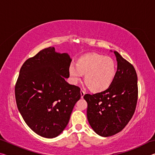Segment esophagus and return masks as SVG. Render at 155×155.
Returning <instances> with one entry per match:
<instances>
[{
    "label": "esophagus",
    "instance_id": "1",
    "mask_svg": "<svg viewBox=\"0 0 155 155\" xmlns=\"http://www.w3.org/2000/svg\"><path fill=\"white\" fill-rule=\"evenodd\" d=\"M85 92L83 90H81V98H83V96H84V95H85Z\"/></svg>",
    "mask_w": 155,
    "mask_h": 155
}]
</instances>
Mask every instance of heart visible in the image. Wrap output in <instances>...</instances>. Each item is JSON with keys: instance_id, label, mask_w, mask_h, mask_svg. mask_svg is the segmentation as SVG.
<instances>
[{"instance_id": "heart-1", "label": "heart", "mask_w": 155, "mask_h": 155, "mask_svg": "<svg viewBox=\"0 0 155 155\" xmlns=\"http://www.w3.org/2000/svg\"><path fill=\"white\" fill-rule=\"evenodd\" d=\"M117 67L114 59L109 57L96 53L87 54L81 57L71 65L69 74L72 83H77L82 76L84 82L93 92H102L107 90L116 76Z\"/></svg>"}]
</instances>
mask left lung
<instances>
[{
  "mask_svg": "<svg viewBox=\"0 0 155 155\" xmlns=\"http://www.w3.org/2000/svg\"><path fill=\"white\" fill-rule=\"evenodd\" d=\"M116 76L111 85L102 92L83 96L87 103V116L97 134L110 137L119 133L134 114L137 102V76L133 65L117 51Z\"/></svg>",
  "mask_w": 155,
  "mask_h": 155,
  "instance_id": "1",
  "label": "left lung"
}]
</instances>
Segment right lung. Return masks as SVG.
<instances>
[{"mask_svg":"<svg viewBox=\"0 0 155 155\" xmlns=\"http://www.w3.org/2000/svg\"><path fill=\"white\" fill-rule=\"evenodd\" d=\"M72 59L54 47L41 50L20 68L15 86L18 109L31 130L46 138H54L66 127L81 89L70 85Z\"/></svg>","mask_w":155,"mask_h":155,"instance_id":"right-lung-1","label":"right lung"}]
</instances>
